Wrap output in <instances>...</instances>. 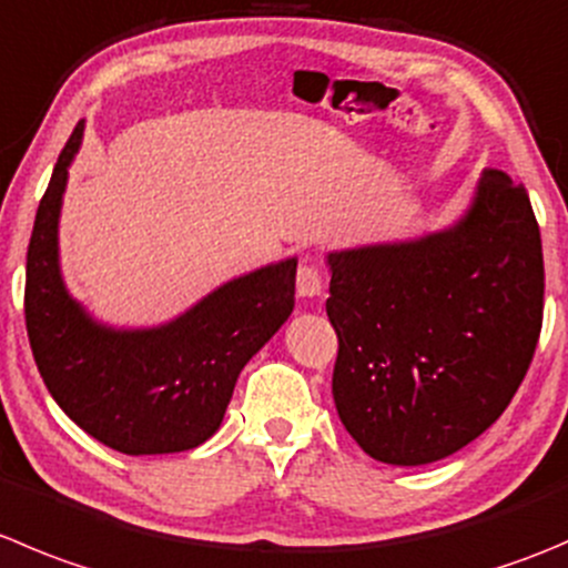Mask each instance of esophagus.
<instances>
[{
  "label": "esophagus",
  "mask_w": 568,
  "mask_h": 568,
  "mask_svg": "<svg viewBox=\"0 0 568 568\" xmlns=\"http://www.w3.org/2000/svg\"><path fill=\"white\" fill-rule=\"evenodd\" d=\"M322 291H324V283H322V274H318V268L307 261L300 263V272H296V294L313 300V296H318Z\"/></svg>",
  "instance_id": "1"
}]
</instances>
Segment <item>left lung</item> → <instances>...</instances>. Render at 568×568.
Here are the masks:
<instances>
[{"label": "left lung", "instance_id": "left-lung-1", "mask_svg": "<svg viewBox=\"0 0 568 568\" xmlns=\"http://www.w3.org/2000/svg\"><path fill=\"white\" fill-rule=\"evenodd\" d=\"M327 263L333 399L363 453L433 464L503 416L544 318L541 233L521 185L486 169L453 227Z\"/></svg>", "mask_w": 568, "mask_h": 568}]
</instances>
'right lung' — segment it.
<instances>
[{
    "mask_svg": "<svg viewBox=\"0 0 568 568\" xmlns=\"http://www.w3.org/2000/svg\"><path fill=\"white\" fill-rule=\"evenodd\" d=\"M85 121L65 141L27 250L24 318L32 357L65 416L124 455L185 453L222 424L235 379L294 311L296 257L235 277L174 322L115 329L65 291L58 222Z\"/></svg>",
    "mask_w": 568,
    "mask_h": 568,
    "instance_id": "add662e5",
    "label": "right lung"
}]
</instances>
